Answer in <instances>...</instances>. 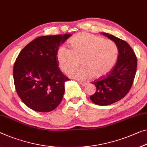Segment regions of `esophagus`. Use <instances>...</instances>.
Segmentation results:
<instances>
[{"mask_svg":"<svg viewBox=\"0 0 147 147\" xmlns=\"http://www.w3.org/2000/svg\"><path fill=\"white\" fill-rule=\"evenodd\" d=\"M79 83H80V85H82V86H85V85H87V82H82V81H80V82H79Z\"/></svg>","mask_w":147,"mask_h":147,"instance_id":"1","label":"esophagus"}]
</instances>
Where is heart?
Wrapping results in <instances>:
<instances>
[{"instance_id":"1","label":"heart","mask_w":147,"mask_h":147,"mask_svg":"<svg viewBox=\"0 0 147 147\" xmlns=\"http://www.w3.org/2000/svg\"><path fill=\"white\" fill-rule=\"evenodd\" d=\"M71 49L60 47L56 57L60 68L68 74L79 66L80 61L84 66L69 74L77 80H87L92 76L101 78L111 70L118 58V49L114 41L104 39L89 33L76 35L69 41Z\"/></svg>"}]
</instances>
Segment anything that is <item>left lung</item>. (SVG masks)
Returning <instances> with one entry per match:
<instances>
[{
  "mask_svg": "<svg viewBox=\"0 0 147 147\" xmlns=\"http://www.w3.org/2000/svg\"><path fill=\"white\" fill-rule=\"evenodd\" d=\"M102 34L116 44L119 55L111 71L91 83L95 85L96 90L90 99L97 105L107 106L118 102L129 91L136 74L137 59L134 50L125 40L107 33Z\"/></svg>",
  "mask_w": 147,
  "mask_h": 147,
  "instance_id": "obj_1",
  "label": "left lung"
}]
</instances>
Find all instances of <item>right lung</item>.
Listing matches in <instances>:
<instances>
[{"label":"right lung","mask_w":147,"mask_h":147,"mask_svg":"<svg viewBox=\"0 0 147 147\" xmlns=\"http://www.w3.org/2000/svg\"><path fill=\"white\" fill-rule=\"evenodd\" d=\"M71 34L41 36L27 45L13 69L16 91L25 105L35 111L49 112L60 105L67 77L59 68L56 54Z\"/></svg>","instance_id":"right-lung-1"}]
</instances>
